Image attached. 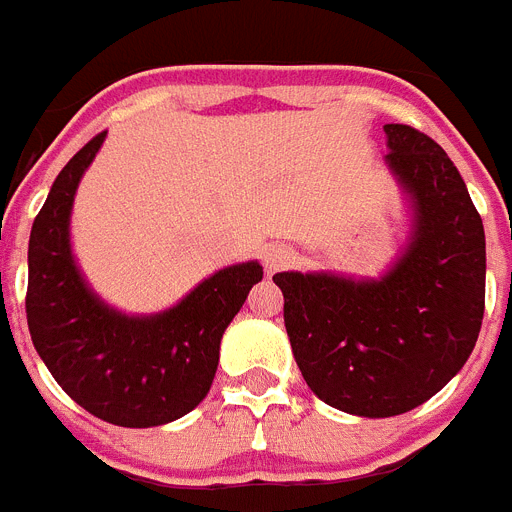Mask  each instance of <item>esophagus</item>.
<instances>
[{"label":"esophagus","mask_w":512,"mask_h":512,"mask_svg":"<svg viewBox=\"0 0 512 512\" xmlns=\"http://www.w3.org/2000/svg\"><path fill=\"white\" fill-rule=\"evenodd\" d=\"M292 259H295V253H292V248H287V246H269L264 251V264H266V269H271V271L284 269V266L292 264Z\"/></svg>","instance_id":"obj_1"}]
</instances>
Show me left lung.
<instances>
[{"instance_id": "1", "label": "left lung", "mask_w": 512, "mask_h": 512, "mask_svg": "<svg viewBox=\"0 0 512 512\" xmlns=\"http://www.w3.org/2000/svg\"><path fill=\"white\" fill-rule=\"evenodd\" d=\"M392 171L415 202L408 253L382 282L274 274L307 387L364 418L408 413L443 390L477 343L485 315V228L436 140L384 125Z\"/></svg>"}]
</instances>
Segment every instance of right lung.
Masks as SVG:
<instances>
[{"label":"right lung","instance_id":"1","mask_svg":"<svg viewBox=\"0 0 512 512\" xmlns=\"http://www.w3.org/2000/svg\"><path fill=\"white\" fill-rule=\"evenodd\" d=\"M104 135L107 130L94 135L63 166L35 215L27 248V328L71 400L112 425L151 428L205 400L220 338L264 269L251 261L217 271L156 318H125L104 307L79 277L69 248L74 192Z\"/></svg>","mask_w":512,"mask_h":512}]
</instances>
